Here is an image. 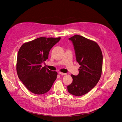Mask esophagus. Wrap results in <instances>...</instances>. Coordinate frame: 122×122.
Here are the masks:
<instances>
[{
  "instance_id": "1",
  "label": "esophagus",
  "mask_w": 122,
  "mask_h": 122,
  "mask_svg": "<svg viewBox=\"0 0 122 122\" xmlns=\"http://www.w3.org/2000/svg\"><path fill=\"white\" fill-rule=\"evenodd\" d=\"M59 74L61 75H62V76H65V75H67L66 73H63V72H59Z\"/></svg>"
}]
</instances>
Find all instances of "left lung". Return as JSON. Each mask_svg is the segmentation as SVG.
<instances>
[{
    "instance_id": "1",
    "label": "left lung",
    "mask_w": 122,
    "mask_h": 122,
    "mask_svg": "<svg viewBox=\"0 0 122 122\" xmlns=\"http://www.w3.org/2000/svg\"><path fill=\"white\" fill-rule=\"evenodd\" d=\"M75 51L76 60L80 65L79 74L71 75L72 83L68 86V92L81 96L88 93L101 78L102 68V54L99 46L93 41L76 35L69 39Z\"/></svg>"
}]
</instances>
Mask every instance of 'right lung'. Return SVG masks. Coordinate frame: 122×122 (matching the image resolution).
<instances>
[{"label": "right lung", "instance_id": "add662e5", "mask_svg": "<svg viewBox=\"0 0 122 122\" xmlns=\"http://www.w3.org/2000/svg\"><path fill=\"white\" fill-rule=\"evenodd\" d=\"M60 39L40 37L20 47L17 57V74L32 93L41 95L47 92L56 80L57 72L42 67V64L48 59L51 48Z\"/></svg>", "mask_w": 122, "mask_h": 122}]
</instances>
